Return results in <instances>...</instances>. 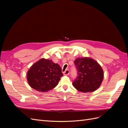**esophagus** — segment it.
Segmentation results:
<instances>
[{
	"mask_svg": "<svg viewBox=\"0 0 128 128\" xmlns=\"http://www.w3.org/2000/svg\"><path fill=\"white\" fill-rule=\"evenodd\" d=\"M69 74V70H66L64 72V75H68Z\"/></svg>",
	"mask_w": 128,
	"mask_h": 128,
	"instance_id": "1",
	"label": "esophagus"
}]
</instances>
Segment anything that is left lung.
Masks as SVG:
<instances>
[{
    "label": "left lung",
    "instance_id": "8db88e82",
    "mask_svg": "<svg viewBox=\"0 0 128 128\" xmlns=\"http://www.w3.org/2000/svg\"><path fill=\"white\" fill-rule=\"evenodd\" d=\"M74 63L78 72V77L72 83L74 88L82 92H91L98 89L104 78L101 66L88 57L77 58Z\"/></svg>",
    "mask_w": 128,
    "mask_h": 128
}]
</instances>
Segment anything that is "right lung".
<instances>
[{"instance_id":"obj_1","label":"right lung","mask_w":128,"mask_h":128,"mask_svg":"<svg viewBox=\"0 0 128 128\" xmlns=\"http://www.w3.org/2000/svg\"><path fill=\"white\" fill-rule=\"evenodd\" d=\"M63 76L59 64L42 58L33 64L27 72L29 86L38 91L46 92L55 88Z\"/></svg>"}]
</instances>
